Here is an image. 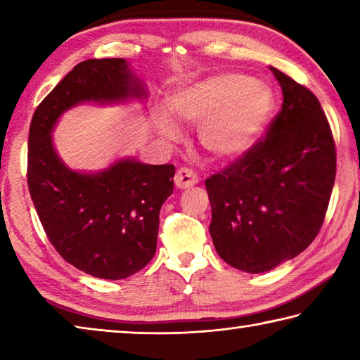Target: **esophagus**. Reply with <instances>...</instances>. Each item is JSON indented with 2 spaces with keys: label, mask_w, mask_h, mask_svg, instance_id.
I'll list each match as a JSON object with an SVG mask.
<instances>
[{
  "label": "esophagus",
  "mask_w": 360,
  "mask_h": 360,
  "mask_svg": "<svg viewBox=\"0 0 360 360\" xmlns=\"http://www.w3.org/2000/svg\"><path fill=\"white\" fill-rule=\"evenodd\" d=\"M197 182H198L197 174H195L192 169H188V168H179L174 174V186L181 188V191L195 186Z\"/></svg>",
  "instance_id": "34e87169"
}]
</instances>
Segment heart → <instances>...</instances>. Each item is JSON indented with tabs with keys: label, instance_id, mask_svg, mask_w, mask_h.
<instances>
[{
	"label": "heart",
	"instance_id": "b5f03b06",
	"mask_svg": "<svg viewBox=\"0 0 360 360\" xmlns=\"http://www.w3.org/2000/svg\"><path fill=\"white\" fill-rule=\"evenodd\" d=\"M275 96L271 89L240 72H217L179 89L169 109L182 124L198 129L202 148L221 162L236 160L257 143L270 119ZM165 139L181 131L172 120L158 122Z\"/></svg>",
	"mask_w": 360,
	"mask_h": 360
}]
</instances>
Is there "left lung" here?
<instances>
[{"label": "left lung", "instance_id": "1", "mask_svg": "<svg viewBox=\"0 0 360 360\" xmlns=\"http://www.w3.org/2000/svg\"><path fill=\"white\" fill-rule=\"evenodd\" d=\"M270 71L284 101L266 138L205 182L216 251L246 273L270 271L311 245L324 222L337 169L319 100L284 72L273 66Z\"/></svg>", "mask_w": 360, "mask_h": 360}]
</instances>
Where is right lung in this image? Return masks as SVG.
<instances>
[{"mask_svg": "<svg viewBox=\"0 0 360 360\" xmlns=\"http://www.w3.org/2000/svg\"><path fill=\"white\" fill-rule=\"evenodd\" d=\"M135 100L146 103L148 90L127 60H85L42 100L30 125L28 188L42 227L66 262L101 279L129 278L154 257L176 169L119 157L98 172H79L58 155L52 133L79 105Z\"/></svg>", "mask_w": 360, "mask_h": 360, "instance_id": "1", "label": "right lung"}]
</instances>
